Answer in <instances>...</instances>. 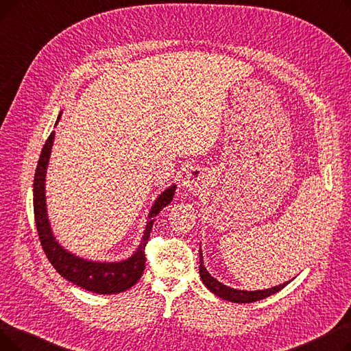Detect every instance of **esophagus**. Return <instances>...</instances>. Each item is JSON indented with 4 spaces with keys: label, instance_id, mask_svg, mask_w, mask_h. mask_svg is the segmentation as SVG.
Returning a JSON list of instances; mask_svg holds the SVG:
<instances>
[{
    "label": "esophagus",
    "instance_id": "34e87169",
    "mask_svg": "<svg viewBox=\"0 0 351 351\" xmlns=\"http://www.w3.org/2000/svg\"><path fill=\"white\" fill-rule=\"evenodd\" d=\"M205 186V173L200 169H191L183 179V188L189 192H197Z\"/></svg>",
    "mask_w": 351,
    "mask_h": 351
}]
</instances>
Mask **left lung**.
I'll use <instances>...</instances> for the list:
<instances>
[{
  "label": "left lung",
  "mask_w": 351,
  "mask_h": 351,
  "mask_svg": "<svg viewBox=\"0 0 351 351\" xmlns=\"http://www.w3.org/2000/svg\"><path fill=\"white\" fill-rule=\"evenodd\" d=\"M199 273H200V279L204 282V285L213 293L216 294L217 298L232 302V303H253V302H259L262 299H266L271 294L278 293L279 290H282L283 287H286L291 280L285 282L283 285L274 286L270 289H263V290H239V289H233L229 287L223 283H220L219 280H216L213 276L206 270V267L204 266V254H202V249H199Z\"/></svg>",
  "instance_id": "8db88e82"
}]
</instances>
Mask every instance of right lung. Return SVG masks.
Listing matches in <instances>:
<instances>
[{
	"instance_id": "right-lung-1",
	"label": "right lung",
	"mask_w": 351,
	"mask_h": 351,
	"mask_svg": "<svg viewBox=\"0 0 351 351\" xmlns=\"http://www.w3.org/2000/svg\"><path fill=\"white\" fill-rule=\"evenodd\" d=\"M62 112H60L57 123L61 119ZM55 123V125H57ZM55 132L52 131L49 138L47 139L43 152L36 166L34 176V215L35 225L38 230V236L41 241V246L48 257L51 265L55 267L64 279L77 285L88 291L98 294H118L128 289H131L143 274L145 270V246L149 241L151 230L154 226V217L168 206L175 195L176 185L165 189L154 202L146 219V226L143 230V236L141 243L134 252L132 256L128 259L119 262H98L89 261L68 252L53 236L51 229V223L47 212V197H45V178L47 168L51 158V149L53 145Z\"/></svg>"
}]
</instances>
